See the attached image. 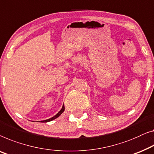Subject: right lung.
<instances>
[{
	"mask_svg": "<svg viewBox=\"0 0 154 154\" xmlns=\"http://www.w3.org/2000/svg\"><path fill=\"white\" fill-rule=\"evenodd\" d=\"M64 111V104H63V106H62V109L60 110L58 112V113H57L56 115H55V116H53V117H51V118H50V119H46V120H43V121H41L42 122H51V121H52V120H53V119H56V118H57L58 117H60V115L62 112H63Z\"/></svg>",
	"mask_w": 154,
	"mask_h": 154,
	"instance_id": "right-lung-1",
	"label": "right lung"
}]
</instances>
